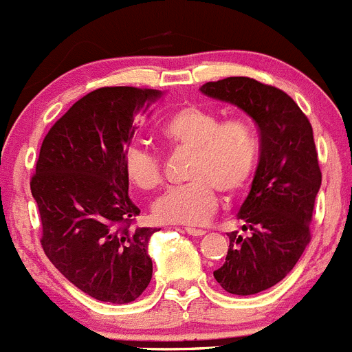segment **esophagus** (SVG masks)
Instances as JSON below:
<instances>
[{
    "instance_id": "esophagus-1",
    "label": "esophagus",
    "mask_w": 352,
    "mask_h": 352,
    "mask_svg": "<svg viewBox=\"0 0 352 352\" xmlns=\"http://www.w3.org/2000/svg\"><path fill=\"white\" fill-rule=\"evenodd\" d=\"M185 232L188 233V235H192V236H204V235H206V232H204V230H199V228H192V226H186V228H185Z\"/></svg>"
}]
</instances>
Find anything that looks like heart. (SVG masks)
I'll return each mask as SVG.
<instances>
[{
	"instance_id": "obj_1",
	"label": "heart",
	"mask_w": 352,
	"mask_h": 352,
	"mask_svg": "<svg viewBox=\"0 0 352 352\" xmlns=\"http://www.w3.org/2000/svg\"><path fill=\"white\" fill-rule=\"evenodd\" d=\"M160 136L176 150L192 152L188 185L164 193L153 204V217L167 224H202L217 209V192L235 197L249 186L259 162V136L245 119L223 120L217 112L185 105L169 113ZM126 178L152 192L162 185V160L150 148L133 145L122 157Z\"/></svg>"
}]
</instances>
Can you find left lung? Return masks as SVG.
Segmentation results:
<instances>
[{
  "label": "left lung",
  "mask_w": 352,
  "mask_h": 352,
  "mask_svg": "<svg viewBox=\"0 0 352 352\" xmlns=\"http://www.w3.org/2000/svg\"><path fill=\"white\" fill-rule=\"evenodd\" d=\"M200 91L242 109L259 129V164L239 212L249 236L230 233L226 261L214 271L226 292L252 296L282 282L311 240L321 186L313 128L285 91L256 79L226 78Z\"/></svg>",
  "instance_id": "1"
}]
</instances>
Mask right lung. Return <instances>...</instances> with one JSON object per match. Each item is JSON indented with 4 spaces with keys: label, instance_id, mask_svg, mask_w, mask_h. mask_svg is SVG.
Segmentation results:
<instances>
[{
    "label": "right lung",
    "instance_id": "1",
    "mask_svg": "<svg viewBox=\"0 0 352 352\" xmlns=\"http://www.w3.org/2000/svg\"><path fill=\"white\" fill-rule=\"evenodd\" d=\"M157 89L113 86L88 93L52 126L39 150L31 192L41 245L53 266L88 296L128 304L152 280V228H135L122 157L136 117Z\"/></svg>",
    "mask_w": 352,
    "mask_h": 352
}]
</instances>
